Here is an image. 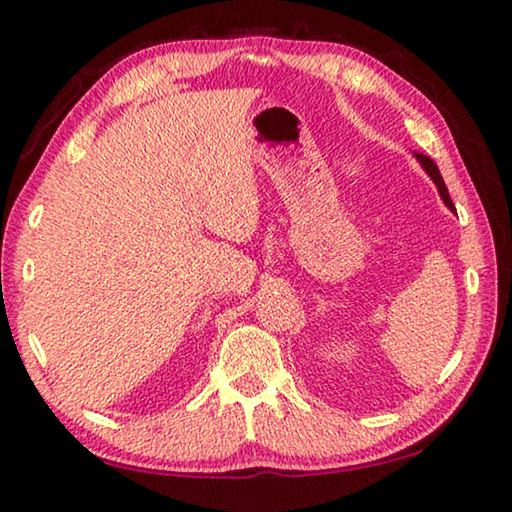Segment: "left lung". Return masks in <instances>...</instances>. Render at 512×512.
Segmentation results:
<instances>
[{"instance_id":"8db88e82","label":"left lung","mask_w":512,"mask_h":512,"mask_svg":"<svg viewBox=\"0 0 512 512\" xmlns=\"http://www.w3.org/2000/svg\"><path fill=\"white\" fill-rule=\"evenodd\" d=\"M413 155H415V158H418V162L422 164V169L429 173V178L433 180V183H436L438 194H440V198H443V201H445V205H447L452 212H456V207H454V203H452V198H449V192H447V187H445V180H443V176H440L436 162H433V160L429 158V155H422V153H413Z\"/></svg>"}]
</instances>
